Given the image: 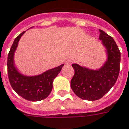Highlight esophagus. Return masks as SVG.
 <instances>
[{
  "instance_id": "esophagus-1",
  "label": "esophagus",
  "mask_w": 129,
  "mask_h": 129,
  "mask_svg": "<svg viewBox=\"0 0 129 129\" xmlns=\"http://www.w3.org/2000/svg\"><path fill=\"white\" fill-rule=\"evenodd\" d=\"M72 63H73V61H72L71 59H68V60H67V61H66V64L71 65Z\"/></svg>"
}]
</instances>
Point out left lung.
I'll use <instances>...</instances> for the list:
<instances>
[{"instance_id":"1","label":"left lung","mask_w":129,"mask_h":129,"mask_svg":"<svg viewBox=\"0 0 129 129\" xmlns=\"http://www.w3.org/2000/svg\"><path fill=\"white\" fill-rule=\"evenodd\" d=\"M99 39L105 46L107 60L101 68L91 70L79 65H72L74 76L71 81L73 92L83 100L94 101L107 93L116 83L119 74L121 52L111 36L101 29Z\"/></svg>"}]
</instances>
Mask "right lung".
Returning <instances> with one entry per match:
<instances>
[{
  "mask_svg": "<svg viewBox=\"0 0 129 129\" xmlns=\"http://www.w3.org/2000/svg\"><path fill=\"white\" fill-rule=\"evenodd\" d=\"M24 32H22L15 39L8 53L7 61L8 79L10 85L18 95L29 101H39L49 95L53 88V80L64 65L48 70L38 76H27L19 73L14 64V53Z\"/></svg>",
  "mask_w": 129,
  "mask_h": 129,
  "instance_id": "1",
  "label": "right lung"
}]
</instances>
